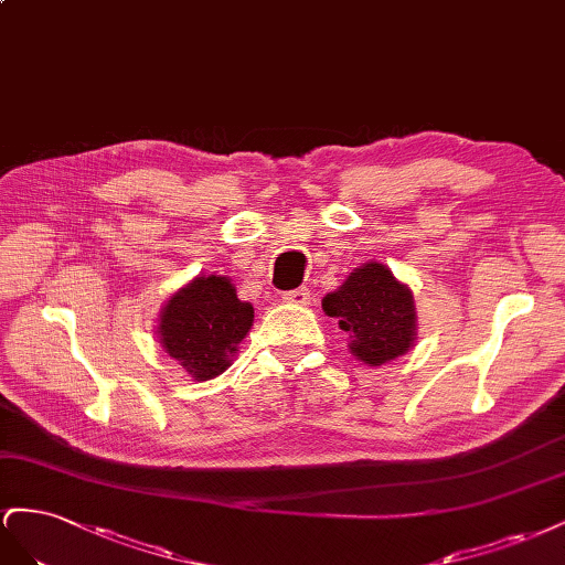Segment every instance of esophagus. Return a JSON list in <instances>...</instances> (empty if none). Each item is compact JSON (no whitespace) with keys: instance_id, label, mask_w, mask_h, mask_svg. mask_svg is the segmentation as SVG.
<instances>
[{"instance_id":"1","label":"esophagus","mask_w":565,"mask_h":565,"mask_svg":"<svg viewBox=\"0 0 565 565\" xmlns=\"http://www.w3.org/2000/svg\"><path fill=\"white\" fill-rule=\"evenodd\" d=\"M281 298H284L286 302L308 305V302H310V291H308V288H294V291H286Z\"/></svg>"}]
</instances>
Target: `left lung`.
<instances>
[{
  "mask_svg": "<svg viewBox=\"0 0 565 565\" xmlns=\"http://www.w3.org/2000/svg\"><path fill=\"white\" fill-rule=\"evenodd\" d=\"M329 317L350 335V352L369 366L405 354L416 335L412 291L381 263L354 269L338 291L321 300Z\"/></svg>",
  "mask_w": 565,
  "mask_h": 565,
  "instance_id": "8db88e82",
  "label": "left lung"
}]
</instances>
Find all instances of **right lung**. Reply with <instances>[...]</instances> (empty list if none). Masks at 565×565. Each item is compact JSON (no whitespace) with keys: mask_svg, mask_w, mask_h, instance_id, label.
<instances>
[{"mask_svg":"<svg viewBox=\"0 0 565 565\" xmlns=\"http://www.w3.org/2000/svg\"><path fill=\"white\" fill-rule=\"evenodd\" d=\"M253 327V308L236 298L224 277H199L177 291L160 315V343L196 381L230 366L236 345Z\"/></svg>","mask_w":565,"mask_h":565,"instance_id":"right-lung-1","label":"right lung"}]
</instances>
